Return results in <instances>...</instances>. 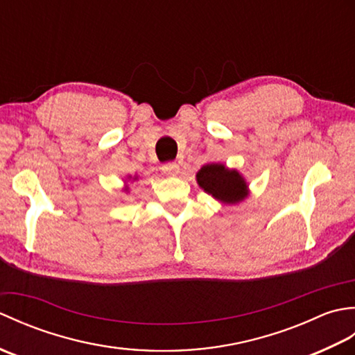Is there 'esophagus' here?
Returning <instances> with one entry per match:
<instances>
[{"instance_id": "34e87169", "label": "esophagus", "mask_w": 355, "mask_h": 355, "mask_svg": "<svg viewBox=\"0 0 355 355\" xmlns=\"http://www.w3.org/2000/svg\"><path fill=\"white\" fill-rule=\"evenodd\" d=\"M162 171L166 173V175L175 177V175H178V172H180V166L175 162H169V163L163 164Z\"/></svg>"}]
</instances>
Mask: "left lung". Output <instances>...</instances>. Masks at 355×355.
<instances>
[{
    "label": "left lung",
    "instance_id": "obj_1",
    "mask_svg": "<svg viewBox=\"0 0 355 355\" xmlns=\"http://www.w3.org/2000/svg\"><path fill=\"white\" fill-rule=\"evenodd\" d=\"M197 183L206 193L224 205H236L248 195V186L236 169L221 163L205 164L197 172Z\"/></svg>",
    "mask_w": 355,
    "mask_h": 355
}]
</instances>
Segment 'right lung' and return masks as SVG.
<instances>
[{
  "label": "right lung",
  "mask_w": 355,
  "mask_h": 355,
  "mask_svg": "<svg viewBox=\"0 0 355 355\" xmlns=\"http://www.w3.org/2000/svg\"><path fill=\"white\" fill-rule=\"evenodd\" d=\"M134 180H137V177H134ZM126 191V189H125Z\"/></svg>",
  "instance_id": "add662e5"
}]
</instances>
